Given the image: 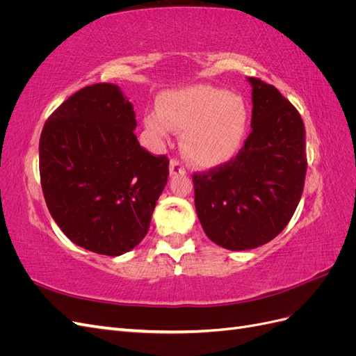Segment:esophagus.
I'll return each mask as SVG.
<instances>
[{"label":"esophagus","mask_w":356,"mask_h":356,"mask_svg":"<svg viewBox=\"0 0 356 356\" xmlns=\"http://www.w3.org/2000/svg\"><path fill=\"white\" fill-rule=\"evenodd\" d=\"M169 172H170L172 177L186 175L184 166H182V165L179 163V161H177V160H170V163H169Z\"/></svg>","instance_id":"obj_1"}]
</instances>
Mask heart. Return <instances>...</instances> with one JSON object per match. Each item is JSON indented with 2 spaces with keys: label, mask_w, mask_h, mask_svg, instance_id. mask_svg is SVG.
Segmentation results:
<instances>
[{
  "label": "heart",
  "mask_w": 356,
  "mask_h": 356,
  "mask_svg": "<svg viewBox=\"0 0 356 356\" xmlns=\"http://www.w3.org/2000/svg\"><path fill=\"white\" fill-rule=\"evenodd\" d=\"M144 124L154 138L184 131L182 153L204 169L229 163L245 141L250 111L239 95L208 84H193L161 95L159 108L145 114Z\"/></svg>",
  "instance_id": "b5f03b06"
}]
</instances>
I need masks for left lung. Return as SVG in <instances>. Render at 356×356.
I'll use <instances>...</instances> for the list:
<instances>
[{
    "label": "left lung",
    "instance_id": "8db88e82",
    "mask_svg": "<svg viewBox=\"0 0 356 356\" xmlns=\"http://www.w3.org/2000/svg\"><path fill=\"white\" fill-rule=\"evenodd\" d=\"M252 132L230 163L195 174V204L208 238L225 250H254L293 217L306 177V132L298 111L273 86L248 77Z\"/></svg>",
    "mask_w": 356,
    "mask_h": 356
}]
</instances>
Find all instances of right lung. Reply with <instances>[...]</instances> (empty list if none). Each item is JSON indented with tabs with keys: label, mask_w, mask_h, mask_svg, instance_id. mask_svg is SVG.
I'll list each match as a JSON object with an SVG mask.
<instances>
[{
	"label": "right lung",
	"mask_w": 356,
	"mask_h": 356,
	"mask_svg": "<svg viewBox=\"0 0 356 356\" xmlns=\"http://www.w3.org/2000/svg\"><path fill=\"white\" fill-rule=\"evenodd\" d=\"M134 105L113 83L63 102L40 138L41 187L50 215L84 250L118 257L141 242L163 191L169 160L135 135Z\"/></svg>",
	"instance_id": "1"
}]
</instances>
